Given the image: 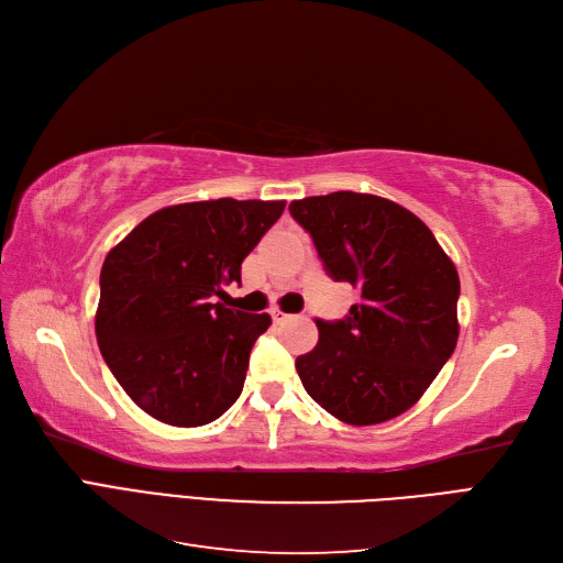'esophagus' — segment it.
Returning a JSON list of instances; mask_svg holds the SVG:
<instances>
[{
    "label": "esophagus",
    "instance_id": "34e87169",
    "mask_svg": "<svg viewBox=\"0 0 563 563\" xmlns=\"http://www.w3.org/2000/svg\"><path fill=\"white\" fill-rule=\"evenodd\" d=\"M288 317H291V314H286L282 310H272V321H275V323H284Z\"/></svg>",
    "mask_w": 563,
    "mask_h": 563
}]
</instances>
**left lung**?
<instances>
[{
    "mask_svg": "<svg viewBox=\"0 0 563 563\" xmlns=\"http://www.w3.org/2000/svg\"><path fill=\"white\" fill-rule=\"evenodd\" d=\"M288 211L329 275L362 291L345 319H317V347L296 360L302 387L356 428L401 416L455 350L453 261L418 216L376 195L305 197Z\"/></svg>",
    "mask_w": 563,
    "mask_h": 563,
    "instance_id": "obj_1",
    "label": "left lung"
}]
</instances>
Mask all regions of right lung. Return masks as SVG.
<instances>
[{
  "instance_id": "1",
  "label": "right lung",
  "mask_w": 563,
  "mask_h": 563,
  "mask_svg": "<svg viewBox=\"0 0 563 563\" xmlns=\"http://www.w3.org/2000/svg\"><path fill=\"white\" fill-rule=\"evenodd\" d=\"M286 201L209 199L147 216L100 269L98 347L143 411L199 428L240 399L249 354L269 314L230 310L223 284L277 223Z\"/></svg>"
}]
</instances>
